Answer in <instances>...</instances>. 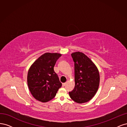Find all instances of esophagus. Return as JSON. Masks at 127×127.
I'll use <instances>...</instances> for the list:
<instances>
[{
	"label": "esophagus",
	"instance_id": "obj_1",
	"mask_svg": "<svg viewBox=\"0 0 127 127\" xmlns=\"http://www.w3.org/2000/svg\"><path fill=\"white\" fill-rule=\"evenodd\" d=\"M66 83H63V86H65V85H66Z\"/></svg>",
	"mask_w": 127,
	"mask_h": 127
}]
</instances>
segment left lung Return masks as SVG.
Returning a JSON list of instances; mask_svg holds the SVG:
<instances>
[{"mask_svg":"<svg viewBox=\"0 0 127 127\" xmlns=\"http://www.w3.org/2000/svg\"><path fill=\"white\" fill-rule=\"evenodd\" d=\"M71 55L74 62L75 85L69 94L76 103L88 102L98 90L99 84L98 69L84 53L75 52Z\"/></svg>","mask_w":127,"mask_h":127,"instance_id":"1","label":"left lung"}]
</instances>
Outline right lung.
I'll list each match as a JSON object with an SVG mask.
<instances>
[{"label": "right lung", "instance_id": "add662e5", "mask_svg": "<svg viewBox=\"0 0 127 127\" xmlns=\"http://www.w3.org/2000/svg\"><path fill=\"white\" fill-rule=\"evenodd\" d=\"M61 56L58 53H45L30 68L28 85L33 96L37 100L42 102L50 101L62 86L53 69Z\"/></svg>", "mask_w": 127, "mask_h": 127}]
</instances>
